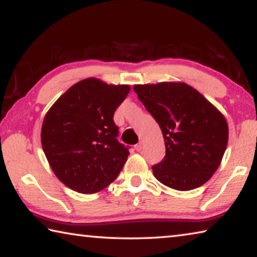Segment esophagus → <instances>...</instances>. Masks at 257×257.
I'll list each match as a JSON object with an SVG mask.
<instances>
[{
	"instance_id": "obj_1",
	"label": "esophagus",
	"mask_w": 257,
	"mask_h": 257,
	"mask_svg": "<svg viewBox=\"0 0 257 257\" xmlns=\"http://www.w3.org/2000/svg\"><path fill=\"white\" fill-rule=\"evenodd\" d=\"M134 149H136L137 151H141V149H142V144H141V142H139V144H137L136 146H134Z\"/></svg>"
}]
</instances>
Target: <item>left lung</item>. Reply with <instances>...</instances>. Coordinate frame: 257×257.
Segmentation results:
<instances>
[{"instance_id":"obj_1","label":"left lung","mask_w":257,"mask_h":257,"mask_svg":"<svg viewBox=\"0 0 257 257\" xmlns=\"http://www.w3.org/2000/svg\"><path fill=\"white\" fill-rule=\"evenodd\" d=\"M133 90L165 141V157L153 166L155 178L180 191L203 186L220 166L228 145L224 116L186 83L145 84Z\"/></svg>"}]
</instances>
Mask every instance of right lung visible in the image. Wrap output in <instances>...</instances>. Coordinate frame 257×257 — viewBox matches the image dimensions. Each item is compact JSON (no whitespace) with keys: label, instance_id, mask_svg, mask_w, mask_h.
<instances>
[{"label":"right lung","instance_id":"right-lung-1","mask_svg":"<svg viewBox=\"0 0 257 257\" xmlns=\"http://www.w3.org/2000/svg\"><path fill=\"white\" fill-rule=\"evenodd\" d=\"M128 85L86 78L67 90L46 112L41 141L54 174L71 190L94 193L108 187L123 168L128 147L117 140L113 112Z\"/></svg>","mask_w":257,"mask_h":257}]
</instances>
